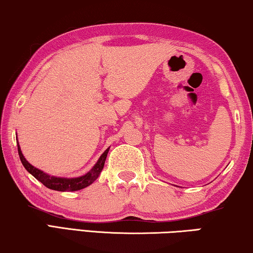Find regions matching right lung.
<instances>
[{
  "label": "right lung",
  "instance_id": "obj_1",
  "mask_svg": "<svg viewBox=\"0 0 253 253\" xmlns=\"http://www.w3.org/2000/svg\"><path fill=\"white\" fill-rule=\"evenodd\" d=\"M18 142V140H16ZM110 148H107L106 150L103 152L99 157L97 163L94 165V167L90 169V170L83 175L81 177H74V178H65V177H56L51 176L49 173L44 172L40 169L36 168L35 166H32L30 163H28V160L24 158L22 155L21 148H20L18 143V152L20 160L23 165V167L27 169V170L31 173V175L38 179L40 183H42L45 187L53 189V190H59V192H75V190H80L85 187H87L90 184H93L95 180L97 179V177L101 173L103 167H104L106 156L109 154Z\"/></svg>",
  "mask_w": 253,
  "mask_h": 253
}]
</instances>
